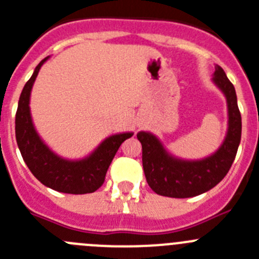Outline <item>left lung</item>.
<instances>
[{
	"label": "left lung",
	"instance_id": "left-lung-1",
	"mask_svg": "<svg viewBox=\"0 0 259 259\" xmlns=\"http://www.w3.org/2000/svg\"><path fill=\"white\" fill-rule=\"evenodd\" d=\"M211 81L225 94L228 113L227 134L215 152L201 160H183L167 152L152 133L137 134L142 143V162L147 183L157 195L176 199L201 195L218 185L234 162L241 139V115L236 92L220 66L215 67Z\"/></svg>",
	"mask_w": 259,
	"mask_h": 259
}]
</instances>
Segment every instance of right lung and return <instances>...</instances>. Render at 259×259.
Segmentation results:
<instances>
[{
	"label": "right lung",
	"instance_id": "add662e5",
	"mask_svg": "<svg viewBox=\"0 0 259 259\" xmlns=\"http://www.w3.org/2000/svg\"><path fill=\"white\" fill-rule=\"evenodd\" d=\"M49 58L38 63L20 94L15 116L16 143L28 169L46 187L73 195L92 193L103 185L107 170L121 143L134 133L109 135L89 156L80 160H68L51 151L37 133L29 108L33 83Z\"/></svg>",
	"mask_w": 259,
	"mask_h": 259
}]
</instances>
